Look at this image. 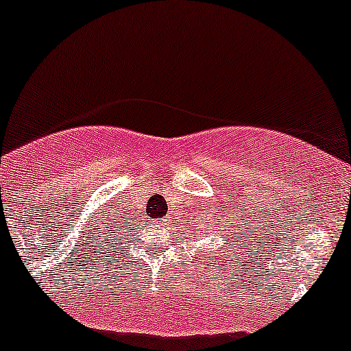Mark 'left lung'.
I'll use <instances>...</instances> for the list:
<instances>
[{
    "mask_svg": "<svg viewBox=\"0 0 351 351\" xmlns=\"http://www.w3.org/2000/svg\"><path fill=\"white\" fill-rule=\"evenodd\" d=\"M225 241H226V238H225ZM228 245H232V238H230V240H228ZM233 246V245H232Z\"/></svg>",
    "mask_w": 351,
    "mask_h": 351,
    "instance_id": "8db88e82",
    "label": "left lung"
}]
</instances>
